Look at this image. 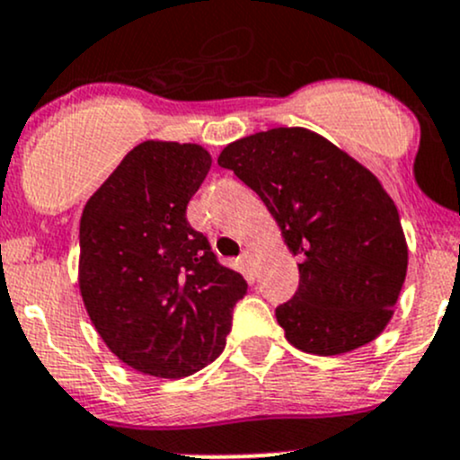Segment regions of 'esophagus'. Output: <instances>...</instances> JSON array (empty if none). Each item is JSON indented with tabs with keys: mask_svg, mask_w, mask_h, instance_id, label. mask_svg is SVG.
I'll use <instances>...</instances> for the list:
<instances>
[{
	"mask_svg": "<svg viewBox=\"0 0 460 460\" xmlns=\"http://www.w3.org/2000/svg\"><path fill=\"white\" fill-rule=\"evenodd\" d=\"M240 262H243L247 269H253V264H256V256H253L252 252H244L243 256H240Z\"/></svg>",
	"mask_w": 460,
	"mask_h": 460,
	"instance_id": "esophagus-1",
	"label": "esophagus"
}]
</instances>
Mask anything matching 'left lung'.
I'll return each instance as SVG.
<instances>
[{
    "mask_svg": "<svg viewBox=\"0 0 460 460\" xmlns=\"http://www.w3.org/2000/svg\"><path fill=\"white\" fill-rule=\"evenodd\" d=\"M217 164L258 193L300 260L298 291L276 307L287 341L316 356L372 342L407 273L401 217L378 178L300 127L231 142Z\"/></svg>",
    "mask_w": 460,
    "mask_h": 460,
    "instance_id": "obj_1",
    "label": "left lung"
}]
</instances>
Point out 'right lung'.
Listing matches in <instances>:
<instances>
[{
    "label": "right lung",
    "mask_w": 460,
    "mask_h": 460,
    "mask_svg": "<svg viewBox=\"0 0 460 460\" xmlns=\"http://www.w3.org/2000/svg\"><path fill=\"white\" fill-rule=\"evenodd\" d=\"M211 169L198 144L142 142L86 202L80 291L97 333L122 363L182 378L225 349L247 280L222 267L187 204Z\"/></svg>",
    "instance_id": "obj_1"
}]
</instances>
